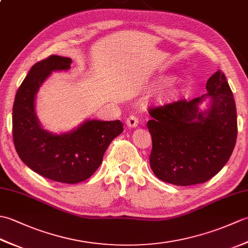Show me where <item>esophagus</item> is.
<instances>
[{
    "instance_id": "34e87169",
    "label": "esophagus",
    "mask_w": 248,
    "mask_h": 248,
    "mask_svg": "<svg viewBox=\"0 0 248 248\" xmlns=\"http://www.w3.org/2000/svg\"><path fill=\"white\" fill-rule=\"evenodd\" d=\"M125 124H127L129 128H136L139 124V119H138V117H135V116L132 115L127 118V120H125Z\"/></svg>"
}]
</instances>
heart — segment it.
Wrapping results in <instances>:
<instances>
[{"mask_svg": "<svg viewBox=\"0 0 248 248\" xmlns=\"http://www.w3.org/2000/svg\"><path fill=\"white\" fill-rule=\"evenodd\" d=\"M160 93L163 97H168L173 93V82L172 80H168L163 83V85L161 86Z\"/></svg>", "mask_w": 248, "mask_h": 248, "instance_id": "heart-1", "label": "heart"}]
</instances>
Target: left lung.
<instances>
[{
    "instance_id": "left-lung-1",
    "label": "left lung",
    "mask_w": 248,
    "mask_h": 248,
    "mask_svg": "<svg viewBox=\"0 0 248 248\" xmlns=\"http://www.w3.org/2000/svg\"><path fill=\"white\" fill-rule=\"evenodd\" d=\"M207 93L191 101L150 108V167L162 181L193 186L213 178L232 154L238 124L233 94L224 73L209 78ZM202 103L207 108L202 110Z\"/></svg>"
}]
</instances>
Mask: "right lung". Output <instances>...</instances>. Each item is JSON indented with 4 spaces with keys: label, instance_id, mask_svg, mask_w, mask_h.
Segmentation results:
<instances>
[{
    "label": "right lung",
    "instance_id": "add662e5",
    "mask_svg": "<svg viewBox=\"0 0 248 248\" xmlns=\"http://www.w3.org/2000/svg\"><path fill=\"white\" fill-rule=\"evenodd\" d=\"M71 59L51 55L31 68L16 93L13 108L14 144L31 170L52 181L75 184L101 165L105 150L124 131L120 120L86 119L64 133L46 130L36 113V96L52 72L70 69Z\"/></svg>",
    "mask_w": 248,
    "mask_h": 248
}]
</instances>
